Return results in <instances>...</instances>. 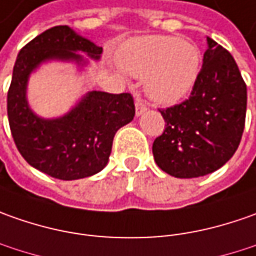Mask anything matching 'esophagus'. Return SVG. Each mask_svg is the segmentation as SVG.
<instances>
[{"label":"esophagus","instance_id":"34e87169","mask_svg":"<svg viewBox=\"0 0 256 256\" xmlns=\"http://www.w3.org/2000/svg\"><path fill=\"white\" fill-rule=\"evenodd\" d=\"M147 110V106L142 99H136V116H142Z\"/></svg>","mask_w":256,"mask_h":256}]
</instances>
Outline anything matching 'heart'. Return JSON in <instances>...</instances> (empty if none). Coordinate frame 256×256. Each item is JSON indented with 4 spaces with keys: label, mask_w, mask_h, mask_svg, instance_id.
I'll return each mask as SVG.
<instances>
[{
    "label": "heart",
    "mask_w": 256,
    "mask_h": 256,
    "mask_svg": "<svg viewBox=\"0 0 256 256\" xmlns=\"http://www.w3.org/2000/svg\"><path fill=\"white\" fill-rule=\"evenodd\" d=\"M122 69L144 79L152 100L170 104L187 96L197 82L202 62L201 49L174 35H150L128 40L120 49Z\"/></svg>",
    "instance_id": "1"
}]
</instances>
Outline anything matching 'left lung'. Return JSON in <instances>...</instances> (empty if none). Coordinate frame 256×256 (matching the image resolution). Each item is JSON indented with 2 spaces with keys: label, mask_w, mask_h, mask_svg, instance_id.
<instances>
[{
  "label": "left lung",
  "mask_w": 256,
  "mask_h": 256,
  "mask_svg": "<svg viewBox=\"0 0 256 256\" xmlns=\"http://www.w3.org/2000/svg\"><path fill=\"white\" fill-rule=\"evenodd\" d=\"M160 112L167 126L153 156L163 172L196 178L221 168L240 146L246 113V84L232 55L207 36L191 96Z\"/></svg>",
  "instance_id": "left-lung-1"
}]
</instances>
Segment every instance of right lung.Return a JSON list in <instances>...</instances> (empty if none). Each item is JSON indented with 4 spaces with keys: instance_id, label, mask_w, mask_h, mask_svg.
<instances>
[{
    "instance_id": "add662e5",
    "label": "right lung",
    "mask_w": 256,
    "mask_h": 256,
    "mask_svg": "<svg viewBox=\"0 0 256 256\" xmlns=\"http://www.w3.org/2000/svg\"><path fill=\"white\" fill-rule=\"evenodd\" d=\"M102 52L94 42L59 25L34 38L16 56L6 99L14 142L26 163L54 178L79 180L102 172L116 132L134 118V103L128 93L90 90L62 116L42 118L28 102L30 78L49 62L74 64L82 74L89 59L100 60Z\"/></svg>"
}]
</instances>
